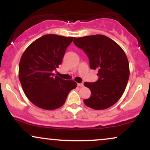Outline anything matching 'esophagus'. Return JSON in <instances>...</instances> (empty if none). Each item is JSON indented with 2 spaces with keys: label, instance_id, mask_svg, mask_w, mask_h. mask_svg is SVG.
Listing matches in <instances>:
<instances>
[{
  "label": "esophagus",
  "instance_id": "1",
  "mask_svg": "<svg viewBox=\"0 0 150 150\" xmlns=\"http://www.w3.org/2000/svg\"><path fill=\"white\" fill-rule=\"evenodd\" d=\"M77 86H79L80 87H83L84 85H83V83H78L77 84Z\"/></svg>",
  "mask_w": 150,
  "mask_h": 150
}]
</instances>
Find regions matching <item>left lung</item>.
<instances>
[{
	"label": "left lung",
	"mask_w": 150,
	"mask_h": 150,
	"mask_svg": "<svg viewBox=\"0 0 150 150\" xmlns=\"http://www.w3.org/2000/svg\"><path fill=\"white\" fill-rule=\"evenodd\" d=\"M74 44L85 51L91 69H98L97 82H85L91 91L87 106L95 110L109 108L123 95L129 79L130 69L126 55L122 48L104 35L74 38Z\"/></svg>",
	"instance_id": "1"
}]
</instances>
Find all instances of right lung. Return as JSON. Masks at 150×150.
Returning <instances> with one entry per match:
<instances>
[{
    "label": "right lung",
    "mask_w": 150,
    "mask_h": 150,
    "mask_svg": "<svg viewBox=\"0 0 150 150\" xmlns=\"http://www.w3.org/2000/svg\"><path fill=\"white\" fill-rule=\"evenodd\" d=\"M73 37L46 34L32 42L22 54L19 79L25 95L35 106L54 110L64 104L68 93L77 87L73 80L54 76Z\"/></svg>",
    "instance_id": "1"
}]
</instances>
